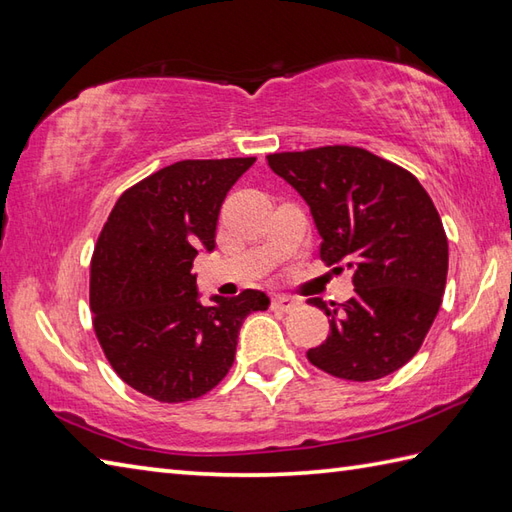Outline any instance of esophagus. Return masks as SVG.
<instances>
[{
	"mask_svg": "<svg viewBox=\"0 0 512 512\" xmlns=\"http://www.w3.org/2000/svg\"><path fill=\"white\" fill-rule=\"evenodd\" d=\"M297 306H299L297 299H290L284 295H275L273 299H270V308L279 310V312H292Z\"/></svg>",
	"mask_w": 512,
	"mask_h": 512,
	"instance_id": "1",
	"label": "esophagus"
}]
</instances>
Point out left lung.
Instances as JSON below:
<instances>
[{
    "instance_id": "1",
    "label": "left lung",
    "mask_w": 512,
    "mask_h": 512,
    "mask_svg": "<svg viewBox=\"0 0 512 512\" xmlns=\"http://www.w3.org/2000/svg\"><path fill=\"white\" fill-rule=\"evenodd\" d=\"M308 202L325 266L352 270L354 297L330 310V332L308 361L367 383L411 361L440 310L449 244L418 178L372 151L328 145L266 156Z\"/></svg>"
}]
</instances>
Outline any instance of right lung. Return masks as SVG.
I'll return each mask as SVG.
<instances>
[{
	"mask_svg": "<svg viewBox=\"0 0 512 512\" xmlns=\"http://www.w3.org/2000/svg\"><path fill=\"white\" fill-rule=\"evenodd\" d=\"M255 158L180 160L129 187L103 224L90 264L92 325L129 387L158 402L204 396L235 361L237 334L268 297L244 290L202 306L191 275L215 248L228 189Z\"/></svg>",
	"mask_w": 512,
	"mask_h": 512,
	"instance_id": "right-lung-1",
	"label": "right lung"
}]
</instances>
